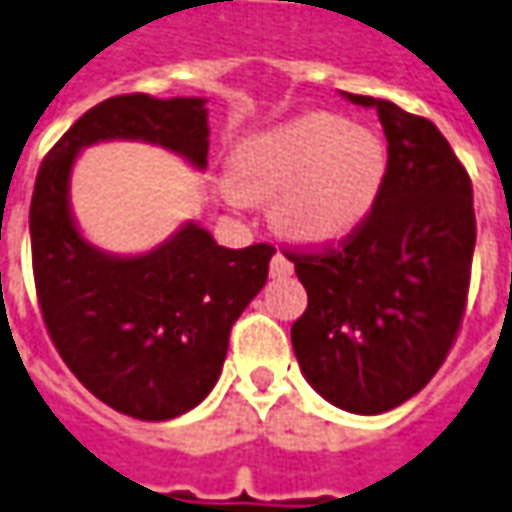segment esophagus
Segmentation results:
<instances>
[{
	"instance_id": "34e87169",
	"label": "esophagus",
	"mask_w": 512,
	"mask_h": 512,
	"mask_svg": "<svg viewBox=\"0 0 512 512\" xmlns=\"http://www.w3.org/2000/svg\"><path fill=\"white\" fill-rule=\"evenodd\" d=\"M269 269H271V274H274V277H285V274H291V271H294V263H291V260H288L283 252H277V255L271 257Z\"/></svg>"
}]
</instances>
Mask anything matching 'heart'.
Segmentation results:
<instances>
[{
  "label": "heart",
  "instance_id": "b5f03b06",
  "mask_svg": "<svg viewBox=\"0 0 512 512\" xmlns=\"http://www.w3.org/2000/svg\"><path fill=\"white\" fill-rule=\"evenodd\" d=\"M387 176L384 142L333 114H305L246 139L229 196L277 201V218L302 241H339L373 212Z\"/></svg>",
  "mask_w": 512,
  "mask_h": 512
}]
</instances>
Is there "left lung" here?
Wrapping results in <instances>:
<instances>
[{
	"label": "left lung",
	"instance_id": "left-lung-1",
	"mask_svg": "<svg viewBox=\"0 0 512 512\" xmlns=\"http://www.w3.org/2000/svg\"><path fill=\"white\" fill-rule=\"evenodd\" d=\"M378 111L387 176L373 212L339 243L285 249L308 291L291 344L311 387L381 415L429 384L457 342L476 243L471 176L440 128L389 100Z\"/></svg>",
	"mask_w": 512,
	"mask_h": 512
}]
</instances>
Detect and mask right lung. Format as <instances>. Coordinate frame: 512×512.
<instances>
[{"label": "right lung", "mask_w": 512, "mask_h": 512, "mask_svg": "<svg viewBox=\"0 0 512 512\" xmlns=\"http://www.w3.org/2000/svg\"><path fill=\"white\" fill-rule=\"evenodd\" d=\"M207 137L201 97H109L52 145L33 187V277L52 344L95 398L139 420H170L207 398L274 246L227 249L187 224L148 255H103L72 224L69 170L100 139L156 142L204 168Z\"/></svg>", "instance_id": "right-lung-1"}]
</instances>
